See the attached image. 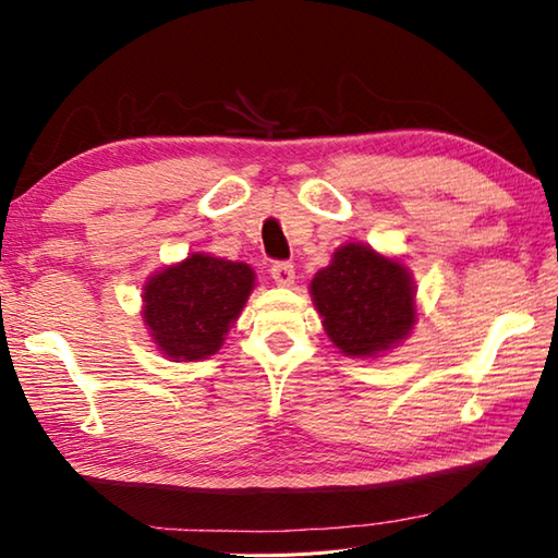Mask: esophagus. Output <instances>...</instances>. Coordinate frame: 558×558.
I'll use <instances>...</instances> for the list:
<instances>
[{
	"label": "esophagus",
	"mask_w": 558,
	"mask_h": 558,
	"mask_svg": "<svg viewBox=\"0 0 558 558\" xmlns=\"http://www.w3.org/2000/svg\"><path fill=\"white\" fill-rule=\"evenodd\" d=\"M270 276H272V280H276L278 288L295 286V268H292L290 263H276V266L270 268Z\"/></svg>",
	"instance_id": "esophagus-1"
}]
</instances>
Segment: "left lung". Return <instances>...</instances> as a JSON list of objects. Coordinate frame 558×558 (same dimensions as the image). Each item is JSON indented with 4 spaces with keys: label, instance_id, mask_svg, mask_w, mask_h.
Returning a JSON list of instances; mask_svg holds the SVG:
<instances>
[{
    "label": "left lung",
    "instance_id": "left-lung-1",
    "mask_svg": "<svg viewBox=\"0 0 558 558\" xmlns=\"http://www.w3.org/2000/svg\"><path fill=\"white\" fill-rule=\"evenodd\" d=\"M317 315L344 356L376 359L399 347L418 323L415 282L405 263L349 241L310 282Z\"/></svg>",
    "mask_w": 558,
    "mask_h": 558
}]
</instances>
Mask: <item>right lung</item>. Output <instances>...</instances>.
<instances>
[{
	"label": "right lung",
	"instance_id": "add662e5",
	"mask_svg": "<svg viewBox=\"0 0 558 558\" xmlns=\"http://www.w3.org/2000/svg\"><path fill=\"white\" fill-rule=\"evenodd\" d=\"M256 288L248 263L194 251L153 272L143 286V323L157 352L199 362L219 352Z\"/></svg>",
	"mask_w": 558,
	"mask_h": 558
}]
</instances>
